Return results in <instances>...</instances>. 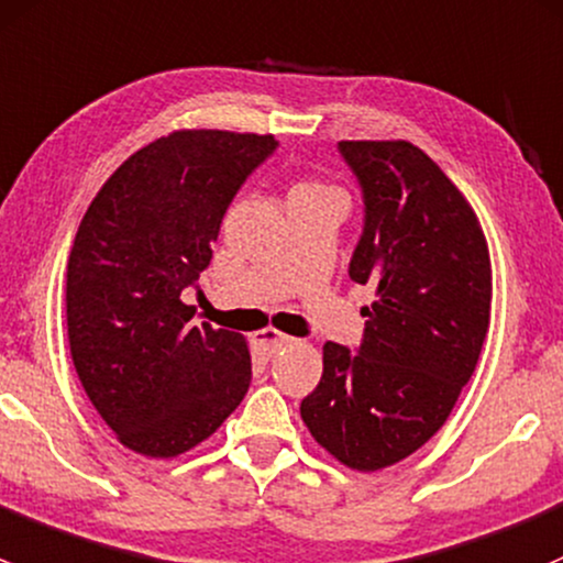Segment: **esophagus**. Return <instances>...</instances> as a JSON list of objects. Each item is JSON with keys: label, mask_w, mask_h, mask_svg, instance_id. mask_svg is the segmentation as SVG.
I'll return each mask as SVG.
<instances>
[{"label": "esophagus", "mask_w": 563, "mask_h": 563, "mask_svg": "<svg viewBox=\"0 0 563 563\" xmlns=\"http://www.w3.org/2000/svg\"><path fill=\"white\" fill-rule=\"evenodd\" d=\"M254 346H257L260 350V355H274L276 350H282V346H287L289 341V335H284V333H279V330H274V328H265V330H260V333H254Z\"/></svg>", "instance_id": "1"}]
</instances>
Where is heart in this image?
<instances>
[{
  "instance_id": "obj_1",
  "label": "heart",
  "mask_w": 563,
  "mask_h": 563,
  "mask_svg": "<svg viewBox=\"0 0 563 563\" xmlns=\"http://www.w3.org/2000/svg\"><path fill=\"white\" fill-rule=\"evenodd\" d=\"M298 189H322V184H298V187H295L292 192H298Z\"/></svg>"
}]
</instances>
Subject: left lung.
<instances>
[{
  "mask_svg": "<svg viewBox=\"0 0 563 563\" xmlns=\"http://www.w3.org/2000/svg\"><path fill=\"white\" fill-rule=\"evenodd\" d=\"M339 152L366 202L350 276L374 287V303L357 355L322 346L300 417L335 461L379 472L448 422L488 333L494 274L477 213L422 148L341 141Z\"/></svg>",
  "mask_w": 563,
  "mask_h": 563,
  "instance_id": "left-lung-1",
  "label": "left lung"
}]
</instances>
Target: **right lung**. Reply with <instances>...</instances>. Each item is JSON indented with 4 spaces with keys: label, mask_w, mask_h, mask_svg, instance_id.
<instances>
[{
    "label": "right lung",
    "mask_w": 563,
    "mask_h": 563,
    "mask_svg": "<svg viewBox=\"0 0 563 563\" xmlns=\"http://www.w3.org/2000/svg\"><path fill=\"white\" fill-rule=\"evenodd\" d=\"M274 148V135L176 130L121 162L80 219L67 260L69 355L132 453H189L246 396V339L195 324L181 292L208 268L224 211Z\"/></svg>",
    "instance_id": "right-lung-1"
}]
</instances>
